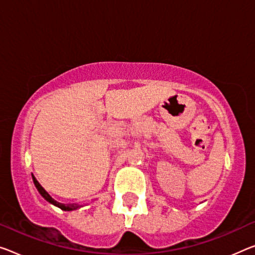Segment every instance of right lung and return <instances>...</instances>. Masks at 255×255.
Here are the masks:
<instances>
[{
  "label": "right lung",
  "instance_id": "right-lung-1",
  "mask_svg": "<svg viewBox=\"0 0 255 255\" xmlns=\"http://www.w3.org/2000/svg\"><path fill=\"white\" fill-rule=\"evenodd\" d=\"M33 181L35 183V187H36L37 190L40 191V194L46 199V201H48L49 203H51V204H53V205H56L58 207H60V209L64 210V211H73V210H76V209H78V207H80V205H78V204H62V203L57 202L56 199H53L48 193H46V191L44 190V188H43L40 185V183H38V181L36 180V178L34 177V175H33Z\"/></svg>",
  "mask_w": 255,
  "mask_h": 255
}]
</instances>
